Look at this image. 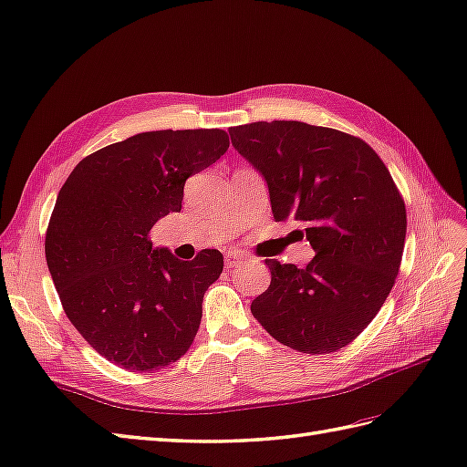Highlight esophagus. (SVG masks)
<instances>
[{"mask_svg": "<svg viewBox=\"0 0 467 467\" xmlns=\"http://www.w3.org/2000/svg\"><path fill=\"white\" fill-rule=\"evenodd\" d=\"M244 258L246 256L241 251H229L224 254V265H226V268H234V266L241 265Z\"/></svg>", "mask_w": 467, "mask_h": 467, "instance_id": "34e87169", "label": "esophagus"}]
</instances>
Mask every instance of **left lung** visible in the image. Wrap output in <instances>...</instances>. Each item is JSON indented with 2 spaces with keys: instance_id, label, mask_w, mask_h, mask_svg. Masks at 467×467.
I'll return each mask as SVG.
<instances>
[{
  "instance_id": "left-lung-1",
  "label": "left lung",
  "mask_w": 467,
  "mask_h": 467,
  "mask_svg": "<svg viewBox=\"0 0 467 467\" xmlns=\"http://www.w3.org/2000/svg\"><path fill=\"white\" fill-rule=\"evenodd\" d=\"M233 147L263 175L276 221L305 224V268L266 258L270 286L253 317L280 344L330 354L350 344L394 286L406 207L382 159L362 139L300 121L229 129Z\"/></svg>"
}]
</instances>
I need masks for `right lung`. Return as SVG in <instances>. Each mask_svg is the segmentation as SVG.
Segmentation results:
<instances>
[{"label":"right lung","instance_id":"1","mask_svg":"<svg viewBox=\"0 0 467 467\" xmlns=\"http://www.w3.org/2000/svg\"><path fill=\"white\" fill-rule=\"evenodd\" d=\"M226 149L221 129L139 133L85 157L57 194L46 234L53 285L91 348L125 370L177 362L197 336L223 254L181 260L149 233L181 213L184 181Z\"/></svg>","mask_w":467,"mask_h":467}]
</instances>
